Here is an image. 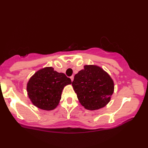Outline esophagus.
Returning a JSON list of instances; mask_svg holds the SVG:
<instances>
[{
  "mask_svg": "<svg viewBox=\"0 0 148 148\" xmlns=\"http://www.w3.org/2000/svg\"><path fill=\"white\" fill-rule=\"evenodd\" d=\"M71 81H73V80H74V76H71Z\"/></svg>",
  "mask_w": 148,
  "mask_h": 148,
  "instance_id": "34e87169",
  "label": "esophagus"
}]
</instances>
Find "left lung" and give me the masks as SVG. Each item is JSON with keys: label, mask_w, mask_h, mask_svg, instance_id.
I'll list each match as a JSON object with an SVG mask.
<instances>
[{"label": "left lung", "mask_w": 148, "mask_h": 148, "mask_svg": "<svg viewBox=\"0 0 148 148\" xmlns=\"http://www.w3.org/2000/svg\"><path fill=\"white\" fill-rule=\"evenodd\" d=\"M72 85L80 103L88 110L102 108L109 102L114 92L111 76L97 65H86L74 76Z\"/></svg>", "instance_id": "left-lung-1"}]
</instances>
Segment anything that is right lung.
<instances>
[{
  "label": "right lung",
  "mask_w": 148,
  "mask_h": 148,
  "mask_svg": "<svg viewBox=\"0 0 148 148\" xmlns=\"http://www.w3.org/2000/svg\"><path fill=\"white\" fill-rule=\"evenodd\" d=\"M72 83L64 73L54 71L51 67L37 71L27 83V94L33 104L40 109H55L61 99L64 88Z\"/></svg>",
  "instance_id": "1"
}]
</instances>
